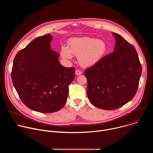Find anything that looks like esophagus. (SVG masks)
I'll return each mask as SVG.
<instances>
[{"label":"esophagus","mask_w":153,"mask_h":153,"mask_svg":"<svg viewBox=\"0 0 153 153\" xmlns=\"http://www.w3.org/2000/svg\"><path fill=\"white\" fill-rule=\"evenodd\" d=\"M75 73H76V75H80V74H82V71L80 70H76Z\"/></svg>","instance_id":"esophagus-1"}]
</instances>
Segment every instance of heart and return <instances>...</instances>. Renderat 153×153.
Instances as JSON below:
<instances>
[{"label":"heart","mask_w":153,"mask_h":153,"mask_svg":"<svg viewBox=\"0 0 153 153\" xmlns=\"http://www.w3.org/2000/svg\"><path fill=\"white\" fill-rule=\"evenodd\" d=\"M107 45L103 40L89 37H74L68 42V48L62 47L61 56L71 59L72 54L78 56L79 63L83 67H91L97 63L105 56Z\"/></svg>","instance_id":"heart-1"}]
</instances>
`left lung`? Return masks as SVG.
Returning <instances> with one entry per match:
<instances>
[{"label": "left lung", "instance_id": "left-lung-1", "mask_svg": "<svg viewBox=\"0 0 153 153\" xmlns=\"http://www.w3.org/2000/svg\"><path fill=\"white\" fill-rule=\"evenodd\" d=\"M114 51L86 69L87 96L96 107L105 110L120 108L135 96L142 74V67L134 46L119 34Z\"/></svg>", "mask_w": 153, "mask_h": 153}]
</instances>
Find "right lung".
Here are the masks:
<instances>
[{"mask_svg": "<svg viewBox=\"0 0 153 153\" xmlns=\"http://www.w3.org/2000/svg\"><path fill=\"white\" fill-rule=\"evenodd\" d=\"M52 36L39 37L16 55L11 71L13 85L22 102L32 110L59 111L67 100L75 68L63 67L51 50Z\"/></svg>", "mask_w": 153, "mask_h": 153, "instance_id": "1", "label": "right lung"}]
</instances>
